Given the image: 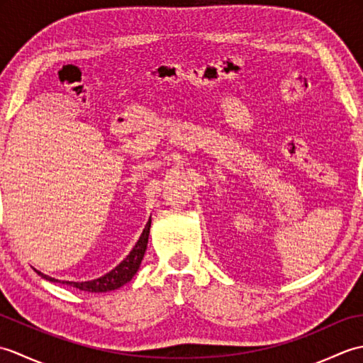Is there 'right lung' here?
<instances>
[{
	"label": "right lung",
	"instance_id": "obj_1",
	"mask_svg": "<svg viewBox=\"0 0 363 363\" xmlns=\"http://www.w3.org/2000/svg\"><path fill=\"white\" fill-rule=\"evenodd\" d=\"M150 228H151V220L146 223L143 233H142L140 238L137 240L133 251H130L126 256V259L121 260L120 264L112 269V272H109L107 274L98 277V279H94V281H86V282L62 281V284H70L74 289H79L84 291H91V293H101V291H111L115 289H120L121 285H125L126 282L133 279L134 274L138 272V268H140V264H142L145 251H146V245H148ZM37 273L51 282H59V279H54V277L46 276L40 272H37Z\"/></svg>",
	"mask_w": 363,
	"mask_h": 363
}]
</instances>
